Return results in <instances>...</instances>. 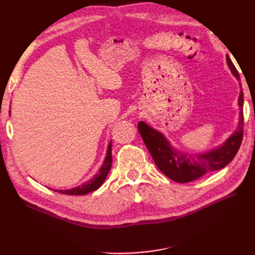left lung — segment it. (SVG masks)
Listing matches in <instances>:
<instances>
[{
    "mask_svg": "<svg viewBox=\"0 0 255 255\" xmlns=\"http://www.w3.org/2000/svg\"><path fill=\"white\" fill-rule=\"evenodd\" d=\"M227 64L234 76L240 80L239 72L230 57H227ZM243 92L241 91L239 97V105L241 107L239 128L222 147L211 150L209 153L197 154L193 157L190 155L188 156V154H179L172 149L170 143L161 132L154 130L145 123H138V130L155 164L167 178L179 183L192 182L201 178L202 175L225 167L239 152L243 140Z\"/></svg>",
    "mask_w": 255,
    "mask_h": 255,
    "instance_id": "left-lung-1",
    "label": "left lung"
}]
</instances>
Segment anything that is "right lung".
Segmentation results:
<instances>
[{"mask_svg": "<svg viewBox=\"0 0 255 255\" xmlns=\"http://www.w3.org/2000/svg\"><path fill=\"white\" fill-rule=\"evenodd\" d=\"M111 145L112 143L109 144L108 146V150H107V156L105 162H103L102 166L99 173L96 174L93 179H91L88 182L80 185V187L71 189V190H59V193H63V195H71V196H83L86 195V193L92 192L94 190H97L100 188V185L103 183V181L106 180L108 173L111 169V164H112V150H111Z\"/></svg>", "mask_w": 255, "mask_h": 255, "instance_id": "right-lung-1", "label": "right lung"}]
</instances>
